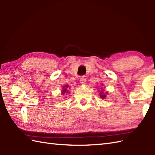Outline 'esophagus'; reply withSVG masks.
Segmentation results:
<instances>
[{
    "instance_id": "34e87169",
    "label": "esophagus",
    "mask_w": 155,
    "mask_h": 155,
    "mask_svg": "<svg viewBox=\"0 0 155 155\" xmlns=\"http://www.w3.org/2000/svg\"><path fill=\"white\" fill-rule=\"evenodd\" d=\"M80 83L81 84H86V78L84 76H82L80 78Z\"/></svg>"
}]
</instances>
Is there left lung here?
I'll return each instance as SVG.
<instances>
[{"instance_id": "8db88e82", "label": "left lung", "mask_w": 155, "mask_h": 155, "mask_svg": "<svg viewBox=\"0 0 155 155\" xmlns=\"http://www.w3.org/2000/svg\"><path fill=\"white\" fill-rule=\"evenodd\" d=\"M106 94H104V93H103V92H101L100 93V97L102 98H106Z\"/></svg>"}]
</instances>
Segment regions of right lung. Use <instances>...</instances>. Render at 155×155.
Returning <instances> with one entry per match:
<instances>
[{
    "label": "right lung",
    "instance_id": "right-lung-1",
    "mask_svg": "<svg viewBox=\"0 0 155 155\" xmlns=\"http://www.w3.org/2000/svg\"><path fill=\"white\" fill-rule=\"evenodd\" d=\"M68 87V85H65V86H64L63 87V88H62V94H64V93H68V91H67V88Z\"/></svg>",
    "mask_w": 155,
    "mask_h": 155
}]
</instances>
